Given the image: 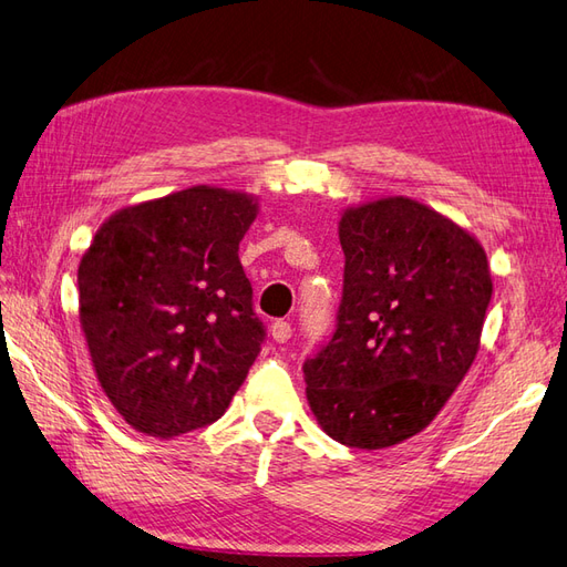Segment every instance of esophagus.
I'll return each mask as SVG.
<instances>
[{
  "instance_id": "esophagus-1",
  "label": "esophagus",
  "mask_w": 567,
  "mask_h": 567,
  "mask_svg": "<svg viewBox=\"0 0 567 567\" xmlns=\"http://www.w3.org/2000/svg\"><path fill=\"white\" fill-rule=\"evenodd\" d=\"M270 336L275 343H287V340L292 338V326H289L287 321H275L270 326Z\"/></svg>"
}]
</instances>
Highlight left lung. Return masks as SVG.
<instances>
[{"label": "left lung", "instance_id": "8db88e82", "mask_svg": "<svg viewBox=\"0 0 567 567\" xmlns=\"http://www.w3.org/2000/svg\"><path fill=\"white\" fill-rule=\"evenodd\" d=\"M343 301L305 362L307 401L346 446L386 450L423 432L481 348L493 280L481 241L405 195L343 209Z\"/></svg>", "mask_w": 567, "mask_h": 567}]
</instances>
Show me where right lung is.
<instances>
[{
    "mask_svg": "<svg viewBox=\"0 0 567 567\" xmlns=\"http://www.w3.org/2000/svg\"><path fill=\"white\" fill-rule=\"evenodd\" d=\"M258 197L193 186L105 219L79 262V323L130 427L174 440L215 423L262 343L239 241Z\"/></svg>",
    "mask_w": 567,
    "mask_h": 567,
    "instance_id": "add662e5",
    "label": "right lung"
}]
</instances>
